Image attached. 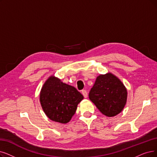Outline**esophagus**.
Masks as SVG:
<instances>
[{"label":"esophagus","instance_id":"1","mask_svg":"<svg viewBox=\"0 0 157 157\" xmlns=\"http://www.w3.org/2000/svg\"><path fill=\"white\" fill-rule=\"evenodd\" d=\"M82 94L83 95L84 98H87V91L86 90H82Z\"/></svg>","mask_w":157,"mask_h":157}]
</instances>
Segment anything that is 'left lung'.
<instances>
[{
    "instance_id": "left-lung-1",
    "label": "left lung",
    "mask_w": 157,
    "mask_h": 157,
    "mask_svg": "<svg viewBox=\"0 0 157 157\" xmlns=\"http://www.w3.org/2000/svg\"><path fill=\"white\" fill-rule=\"evenodd\" d=\"M89 98L103 115L113 117L120 113L125 107L128 91L120 79L108 73L97 77Z\"/></svg>"
}]
</instances>
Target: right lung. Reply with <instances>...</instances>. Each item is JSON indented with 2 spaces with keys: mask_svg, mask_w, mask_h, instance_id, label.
Instances as JSON below:
<instances>
[{
  "mask_svg": "<svg viewBox=\"0 0 157 157\" xmlns=\"http://www.w3.org/2000/svg\"><path fill=\"white\" fill-rule=\"evenodd\" d=\"M84 97L72 86L53 75L48 77L40 93V102L46 116L53 121L66 124L76 112Z\"/></svg>",
  "mask_w": 157,
  "mask_h": 157,
  "instance_id": "obj_1",
  "label": "right lung"
}]
</instances>
